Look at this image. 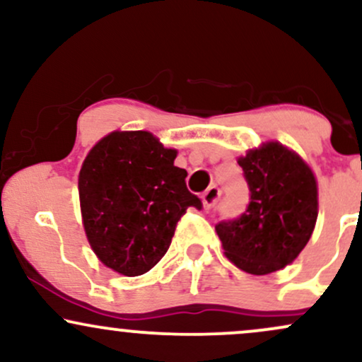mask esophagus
<instances>
[{"mask_svg": "<svg viewBox=\"0 0 362 362\" xmlns=\"http://www.w3.org/2000/svg\"><path fill=\"white\" fill-rule=\"evenodd\" d=\"M219 197H221V190H219V187L211 185L209 189H207L206 192L202 194V202H204L206 209H211V207H214L216 202L219 201Z\"/></svg>", "mask_w": 362, "mask_h": 362, "instance_id": "1", "label": "esophagus"}]
</instances>
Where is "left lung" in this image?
I'll return each mask as SVG.
<instances>
[{
    "label": "left lung",
    "instance_id": "obj_1",
    "mask_svg": "<svg viewBox=\"0 0 362 362\" xmlns=\"http://www.w3.org/2000/svg\"><path fill=\"white\" fill-rule=\"evenodd\" d=\"M238 165L250 201L238 218L216 224V231L236 267L264 276L291 264L308 243L318 216L317 180L279 143L250 149Z\"/></svg>",
    "mask_w": 362,
    "mask_h": 362
}]
</instances>
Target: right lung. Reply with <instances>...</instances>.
Masks as SVG:
<instances>
[{
    "label": "right lung",
    "instance_id": "obj_1",
    "mask_svg": "<svg viewBox=\"0 0 362 362\" xmlns=\"http://www.w3.org/2000/svg\"><path fill=\"white\" fill-rule=\"evenodd\" d=\"M175 158L151 132L131 131L105 136L83 161V226L98 259L115 272L134 277L155 267L185 211L202 209Z\"/></svg>",
    "mask_w": 362,
    "mask_h": 362
}]
</instances>
